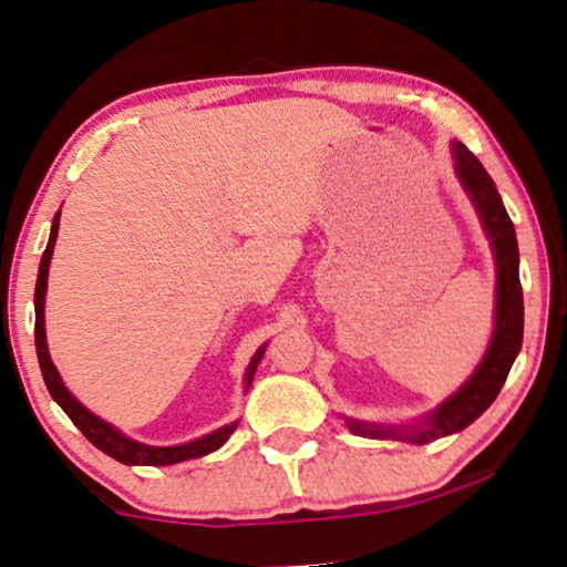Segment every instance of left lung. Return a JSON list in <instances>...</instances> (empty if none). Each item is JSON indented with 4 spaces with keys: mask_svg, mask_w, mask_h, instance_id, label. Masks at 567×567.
Wrapping results in <instances>:
<instances>
[{
    "mask_svg": "<svg viewBox=\"0 0 567 567\" xmlns=\"http://www.w3.org/2000/svg\"><path fill=\"white\" fill-rule=\"evenodd\" d=\"M455 175L471 198L473 208L484 226L486 239L492 241L496 261V308H494V333L486 346L484 359L473 369V374L455 390L445 402L437 404L433 412L408 425H390V422H367L357 417H343L346 427L353 435L374 437V441H400L412 445H425L437 437L461 433L473 420L484 415L492 408L496 394L502 392L506 374L522 349V333H525V300H522L519 285V247L517 234L509 214H506L499 190L492 175L484 171L478 157L463 145L453 142Z\"/></svg>",
    "mask_w": 567,
    "mask_h": 567,
    "instance_id": "left-lung-1",
    "label": "left lung"
}]
</instances>
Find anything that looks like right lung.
Here are the masks:
<instances>
[{
    "label": "right lung",
    "instance_id": "1",
    "mask_svg": "<svg viewBox=\"0 0 567 567\" xmlns=\"http://www.w3.org/2000/svg\"><path fill=\"white\" fill-rule=\"evenodd\" d=\"M58 226H61V210H58L53 218V229H50V239L48 247L42 251L40 259V269H38V285H35V349H38V361H40V371L42 379H45V386L53 400L61 404L63 412L73 420V425L81 430L83 435L94 443L99 451H104L106 455H112L114 461L126 463V466H173V463H183L190 458H200V455H208L221 447L229 435L239 425V420L229 422V425L214 430V433L196 437V441L183 443V445H147L140 441H132L126 437L122 430H116L112 422L96 417L94 412L83 408V404L75 400L71 390L63 384L61 374L50 359L48 351V338H45V292H48V269H50V259H53V249H55V239H58ZM267 343H261L255 357H251L247 374H244V392H249L251 379H255V371L259 367L261 357H265Z\"/></svg>",
    "mask_w": 567,
    "mask_h": 567
}]
</instances>
